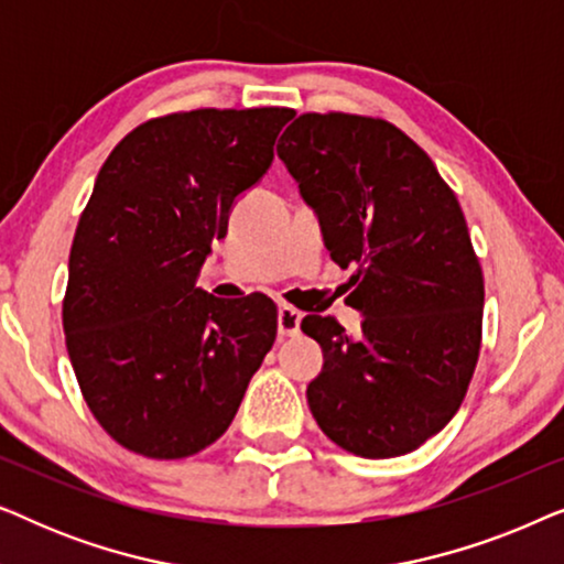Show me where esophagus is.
Instances as JSON below:
<instances>
[{
    "label": "esophagus",
    "mask_w": 564,
    "mask_h": 564,
    "mask_svg": "<svg viewBox=\"0 0 564 564\" xmlns=\"http://www.w3.org/2000/svg\"><path fill=\"white\" fill-rule=\"evenodd\" d=\"M300 321H303V313L292 305H280V313H276V330L280 336H295L300 330Z\"/></svg>",
    "instance_id": "obj_1"
}]
</instances>
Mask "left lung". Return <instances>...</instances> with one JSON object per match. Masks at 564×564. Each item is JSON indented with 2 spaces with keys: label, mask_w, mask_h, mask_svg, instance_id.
Wrapping results in <instances>:
<instances>
[{
  "label": "left lung",
  "mask_w": 564,
  "mask_h": 564,
  "mask_svg": "<svg viewBox=\"0 0 564 564\" xmlns=\"http://www.w3.org/2000/svg\"><path fill=\"white\" fill-rule=\"evenodd\" d=\"M276 156L318 213L361 334L334 315L300 328L323 349L307 405L323 434L367 459L408 454L459 411L482 338V269L465 213L434 161L380 118L305 112Z\"/></svg>",
  "instance_id": "1"
}]
</instances>
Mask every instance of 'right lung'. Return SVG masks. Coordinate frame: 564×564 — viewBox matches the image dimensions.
Segmentation results:
<instances>
[{"mask_svg":"<svg viewBox=\"0 0 564 564\" xmlns=\"http://www.w3.org/2000/svg\"><path fill=\"white\" fill-rule=\"evenodd\" d=\"M290 118L172 112L130 130L99 169L68 257L64 334L89 411L130 452L182 459L210 446L272 349V297L223 300L195 282Z\"/></svg>","mask_w":564,"mask_h":564,"instance_id":"1","label":"right lung"}]
</instances>
